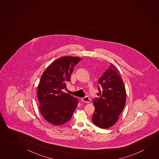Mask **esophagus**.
<instances>
[{
    "label": "esophagus",
    "mask_w": 159,
    "mask_h": 159,
    "mask_svg": "<svg viewBox=\"0 0 159 159\" xmlns=\"http://www.w3.org/2000/svg\"><path fill=\"white\" fill-rule=\"evenodd\" d=\"M81 101H82L83 102H84L86 103L90 102L91 101V100L89 98V97L87 96H85V97H84V98H81Z\"/></svg>",
    "instance_id": "esophagus-1"
}]
</instances>
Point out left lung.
I'll list each match as a JSON object with an SVG mask.
<instances>
[{
	"label": "left lung",
	"instance_id": "left-lung-1",
	"mask_svg": "<svg viewBox=\"0 0 159 159\" xmlns=\"http://www.w3.org/2000/svg\"><path fill=\"white\" fill-rule=\"evenodd\" d=\"M98 95L93 100L95 111L92 121L97 127L107 129L115 125L126 102V91L117 68L111 63L98 79Z\"/></svg>",
	"mask_w": 159,
	"mask_h": 159
}]
</instances>
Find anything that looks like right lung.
<instances>
[{"instance_id":"obj_1","label":"right lung","mask_w":159,"mask_h":159,"mask_svg":"<svg viewBox=\"0 0 159 159\" xmlns=\"http://www.w3.org/2000/svg\"><path fill=\"white\" fill-rule=\"evenodd\" d=\"M81 59L78 57H61L50 64L42 75L37 86L39 110L44 120L52 125L68 122L78 106V98L63 90L70 80L74 67Z\"/></svg>"}]
</instances>
